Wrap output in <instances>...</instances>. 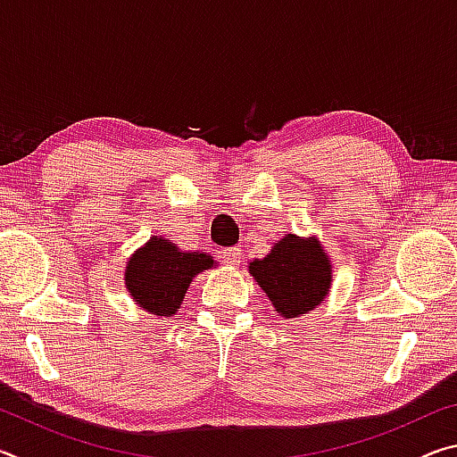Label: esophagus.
Listing matches in <instances>:
<instances>
[{"label":"esophagus","mask_w":457,"mask_h":457,"mask_svg":"<svg viewBox=\"0 0 457 457\" xmlns=\"http://www.w3.org/2000/svg\"><path fill=\"white\" fill-rule=\"evenodd\" d=\"M220 258L223 264L228 266H237L242 262V247H226V250L220 252Z\"/></svg>","instance_id":"obj_1"}]
</instances>
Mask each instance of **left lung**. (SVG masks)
<instances>
[{"mask_svg": "<svg viewBox=\"0 0 457 457\" xmlns=\"http://www.w3.org/2000/svg\"><path fill=\"white\" fill-rule=\"evenodd\" d=\"M247 268L284 319L314 311L332 282L330 260L319 239L294 234L284 236L266 258L250 262Z\"/></svg>", "mask_w": 457, "mask_h": 457, "instance_id": "obj_1", "label": "left lung"}]
</instances>
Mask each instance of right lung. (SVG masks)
Listing matches in <instances>:
<instances>
[{
  "label": "right lung",
  "instance_id": "1",
  "mask_svg": "<svg viewBox=\"0 0 457 457\" xmlns=\"http://www.w3.org/2000/svg\"><path fill=\"white\" fill-rule=\"evenodd\" d=\"M210 268V253L181 252L169 239L153 236L129 258L125 284L143 311L165 319L181 306L193 278Z\"/></svg>",
  "mask_w": 457,
  "mask_h": 457
}]
</instances>
